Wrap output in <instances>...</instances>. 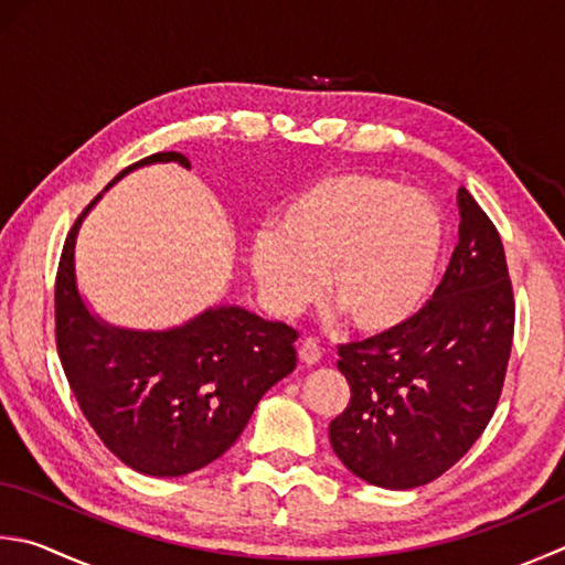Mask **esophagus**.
<instances>
[{
	"label": "esophagus",
	"instance_id": "esophagus-1",
	"mask_svg": "<svg viewBox=\"0 0 565 565\" xmlns=\"http://www.w3.org/2000/svg\"><path fill=\"white\" fill-rule=\"evenodd\" d=\"M298 358H301V362H306V364H316L320 358H323L318 340H313V338L301 340V345H298Z\"/></svg>",
	"mask_w": 565,
	"mask_h": 565
}]
</instances>
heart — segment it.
Listing matches in <instances>:
<instances>
[{
  "mask_svg": "<svg viewBox=\"0 0 565 565\" xmlns=\"http://www.w3.org/2000/svg\"><path fill=\"white\" fill-rule=\"evenodd\" d=\"M440 207L390 175L342 171L281 205L274 235L252 242V269L281 311L326 301L364 335L394 333L424 311L444 269Z\"/></svg>",
  "mask_w": 565,
  "mask_h": 565,
  "instance_id": "heart-1",
  "label": "heart"
}]
</instances>
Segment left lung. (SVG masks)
I'll return each mask as SVG.
<instances>
[{"label": "left lung", "mask_w": 565, "mask_h": 565, "mask_svg": "<svg viewBox=\"0 0 565 565\" xmlns=\"http://www.w3.org/2000/svg\"><path fill=\"white\" fill-rule=\"evenodd\" d=\"M460 239L426 308L386 335L338 348L350 404L330 446L350 472L412 490L450 470L500 402L514 338V294L500 232L460 188Z\"/></svg>", "instance_id": "obj_1"}]
</instances>
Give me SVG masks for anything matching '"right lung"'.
<instances>
[{
  "instance_id": "add662e5",
  "label": "right lung",
  "mask_w": 565,
  "mask_h": 565,
  "mask_svg": "<svg viewBox=\"0 0 565 565\" xmlns=\"http://www.w3.org/2000/svg\"><path fill=\"white\" fill-rule=\"evenodd\" d=\"M159 161L191 169L183 153L159 151L113 183ZM97 201L75 220L55 274L58 358L99 440L131 470L179 478L235 444L262 396L294 372L298 333L239 306L207 308L179 328L147 333L103 323L75 284V237Z\"/></svg>"
}]
</instances>
